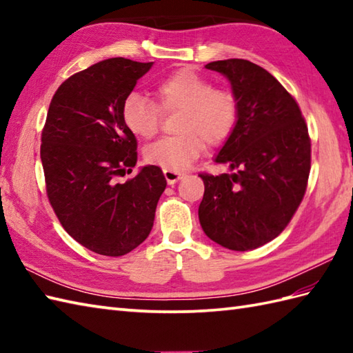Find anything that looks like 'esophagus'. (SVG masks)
<instances>
[{"mask_svg":"<svg viewBox=\"0 0 353 353\" xmlns=\"http://www.w3.org/2000/svg\"><path fill=\"white\" fill-rule=\"evenodd\" d=\"M163 176H165V179H167V182L170 185H174L177 181H181L182 179L181 172L174 171V170H163Z\"/></svg>","mask_w":353,"mask_h":353,"instance_id":"esophagus-1","label":"esophagus"}]
</instances>
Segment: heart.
Returning <instances> with one entry per match:
<instances>
[{"label": "heart", "instance_id": "1", "mask_svg": "<svg viewBox=\"0 0 353 353\" xmlns=\"http://www.w3.org/2000/svg\"><path fill=\"white\" fill-rule=\"evenodd\" d=\"M157 104L132 92L121 106V118L134 137L153 138L161 127L162 112L179 110L172 137L157 139L144 150L147 162L165 170L182 171L208 145L226 141L239 117V103L229 88L212 86L200 72L182 68L161 79L153 88Z\"/></svg>", "mask_w": 353, "mask_h": 353}]
</instances>
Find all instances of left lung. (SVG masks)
<instances>
[{
	"mask_svg": "<svg viewBox=\"0 0 353 353\" xmlns=\"http://www.w3.org/2000/svg\"><path fill=\"white\" fill-rule=\"evenodd\" d=\"M206 68L229 79L239 117L215 157L232 172L199 174L205 183L199 220L216 244L252 250L279 235L301 206L311 170V138L294 97L259 65L228 59Z\"/></svg>",
	"mask_w": 353,
	"mask_h": 353,
	"instance_id": "8db88e82",
	"label": "left lung"
}]
</instances>
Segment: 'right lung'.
<instances>
[{
	"label": "right lung",
	"instance_id": "add662e5",
	"mask_svg": "<svg viewBox=\"0 0 353 353\" xmlns=\"http://www.w3.org/2000/svg\"><path fill=\"white\" fill-rule=\"evenodd\" d=\"M152 65L114 57L72 74L52 95L42 129L52 211L77 243L104 256H123L145 241L167 186L156 165L119 182L138 159L121 106Z\"/></svg>",
	"mask_w": 353,
	"mask_h": 353
}]
</instances>
